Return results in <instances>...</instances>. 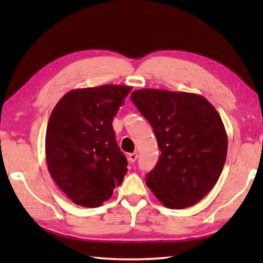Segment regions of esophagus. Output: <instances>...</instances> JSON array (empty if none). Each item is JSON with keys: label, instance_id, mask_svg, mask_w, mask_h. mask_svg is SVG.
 <instances>
[{"label": "esophagus", "instance_id": "obj_1", "mask_svg": "<svg viewBox=\"0 0 263 263\" xmlns=\"http://www.w3.org/2000/svg\"><path fill=\"white\" fill-rule=\"evenodd\" d=\"M137 158H138V154L137 153H132V154L128 155V160H130L131 163H135V161L137 160Z\"/></svg>", "mask_w": 263, "mask_h": 263}]
</instances>
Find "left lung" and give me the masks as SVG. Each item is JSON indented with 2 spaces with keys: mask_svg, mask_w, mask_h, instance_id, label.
Here are the masks:
<instances>
[{
  "mask_svg": "<svg viewBox=\"0 0 263 263\" xmlns=\"http://www.w3.org/2000/svg\"><path fill=\"white\" fill-rule=\"evenodd\" d=\"M132 103L150 123L160 150L146 184L170 209L191 206L210 192L227 156L219 114L197 93L140 89Z\"/></svg>",
  "mask_w": 263,
  "mask_h": 263,
  "instance_id": "1",
  "label": "left lung"
}]
</instances>
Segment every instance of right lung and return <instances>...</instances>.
Returning a JSON list of instances; mask_svg holds the SVG:
<instances>
[{"label": "right lung", "instance_id": "obj_1", "mask_svg": "<svg viewBox=\"0 0 263 263\" xmlns=\"http://www.w3.org/2000/svg\"><path fill=\"white\" fill-rule=\"evenodd\" d=\"M131 89L121 85L73 89L49 116L45 138L48 172L78 205H102L127 172L111 122Z\"/></svg>", "mask_w": 263, "mask_h": 263}]
</instances>
